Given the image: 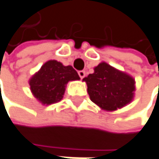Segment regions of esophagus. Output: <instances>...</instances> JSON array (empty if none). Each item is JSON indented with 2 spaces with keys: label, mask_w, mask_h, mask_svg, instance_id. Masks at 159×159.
I'll return each mask as SVG.
<instances>
[{
  "label": "esophagus",
  "mask_w": 159,
  "mask_h": 159,
  "mask_svg": "<svg viewBox=\"0 0 159 159\" xmlns=\"http://www.w3.org/2000/svg\"><path fill=\"white\" fill-rule=\"evenodd\" d=\"M78 75H79L80 78H81V79H83V78L85 76V72H84V70H81L78 72Z\"/></svg>",
  "instance_id": "obj_1"
}]
</instances>
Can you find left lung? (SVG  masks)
<instances>
[{
	"label": "left lung",
	"instance_id": "left-lung-1",
	"mask_svg": "<svg viewBox=\"0 0 159 159\" xmlns=\"http://www.w3.org/2000/svg\"><path fill=\"white\" fill-rule=\"evenodd\" d=\"M84 81L93 102L105 111H116L129 103L134 96L135 80L105 62L94 67Z\"/></svg>",
	"mask_w": 159,
	"mask_h": 159
}]
</instances>
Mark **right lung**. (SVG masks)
Listing matches in <instances>:
<instances>
[{
	"mask_svg": "<svg viewBox=\"0 0 159 159\" xmlns=\"http://www.w3.org/2000/svg\"><path fill=\"white\" fill-rule=\"evenodd\" d=\"M79 79L71 66H65L57 60H49L30 78V85L33 95L42 104L48 105L62 100L69 81Z\"/></svg>",
	"mask_w": 159,
	"mask_h": 159,
	"instance_id": "obj_1",
	"label": "right lung"
}]
</instances>
